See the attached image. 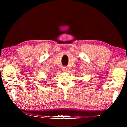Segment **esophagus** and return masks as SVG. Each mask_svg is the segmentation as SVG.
I'll use <instances>...</instances> for the list:
<instances>
[{"instance_id":"1","label":"esophagus","mask_w":127,"mask_h":127,"mask_svg":"<svg viewBox=\"0 0 127 127\" xmlns=\"http://www.w3.org/2000/svg\"><path fill=\"white\" fill-rule=\"evenodd\" d=\"M63 71L64 72H68V68L67 67H63Z\"/></svg>"}]
</instances>
